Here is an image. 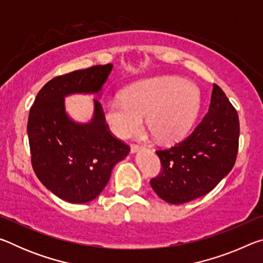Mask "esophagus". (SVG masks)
Returning a JSON list of instances; mask_svg holds the SVG:
<instances>
[{
    "label": "esophagus",
    "mask_w": 263,
    "mask_h": 263,
    "mask_svg": "<svg viewBox=\"0 0 263 263\" xmlns=\"http://www.w3.org/2000/svg\"><path fill=\"white\" fill-rule=\"evenodd\" d=\"M141 148H142L141 146L133 144V145H131V153H136V152H138V151L141 149Z\"/></svg>",
    "instance_id": "obj_1"
}]
</instances>
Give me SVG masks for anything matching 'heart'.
<instances>
[{"label":"heart","instance_id":"b5f03b06","mask_svg":"<svg viewBox=\"0 0 263 263\" xmlns=\"http://www.w3.org/2000/svg\"><path fill=\"white\" fill-rule=\"evenodd\" d=\"M199 105L201 95L193 83L161 77L133 84L123 100L105 102L103 114L111 132L121 139L139 132L146 117L155 139L172 142L189 131Z\"/></svg>","mask_w":263,"mask_h":263}]
</instances>
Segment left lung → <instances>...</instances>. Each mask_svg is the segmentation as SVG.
I'll return each instance as SVG.
<instances>
[{
	"label": "left lung",
	"instance_id": "1",
	"mask_svg": "<svg viewBox=\"0 0 263 263\" xmlns=\"http://www.w3.org/2000/svg\"><path fill=\"white\" fill-rule=\"evenodd\" d=\"M239 117L220 87L213 84L208 114L189 137L157 151L161 172L151 180L160 198L183 204L211 191L232 171L239 147Z\"/></svg>",
	"mask_w": 263,
	"mask_h": 263
}]
</instances>
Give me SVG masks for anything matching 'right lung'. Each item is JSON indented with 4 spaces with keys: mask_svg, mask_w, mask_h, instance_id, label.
Masks as SVG:
<instances>
[{
    "mask_svg": "<svg viewBox=\"0 0 263 263\" xmlns=\"http://www.w3.org/2000/svg\"><path fill=\"white\" fill-rule=\"evenodd\" d=\"M111 69V64L99 65L52 79L30 109L28 136L33 171L48 190L69 203L95 199L109 182L115 164L130 152L110 133L99 100H94L89 123L74 122L66 112V96H101Z\"/></svg>",
    "mask_w": 263,
    "mask_h": 263,
    "instance_id": "add662e5",
    "label": "right lung"
}]
</instances>
